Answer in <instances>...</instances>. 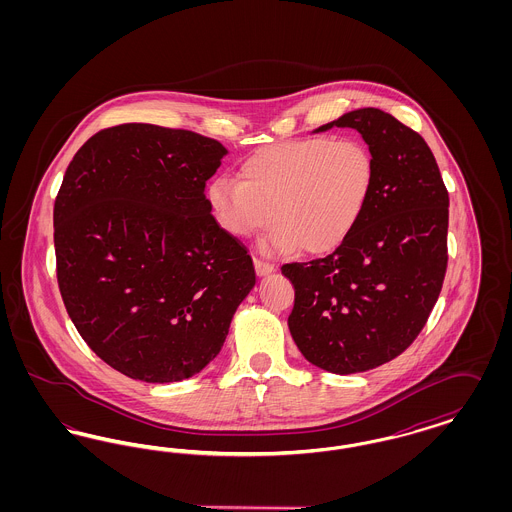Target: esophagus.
I'll return each instance as SVG.
<instances>
[{"mask_svg": "<svg viewBox=\"0 0 512 512\" xmlns=\"http://www.w3.org/2000/svg\"><path fill=\"white\" fill-rule=\"evenodd\" d=\"M253 263H255V270H257V274L259 276H265V274H270V272H274L276 267L272 265V263H268L265 259H261V257H255L253 259Z\"/></svg>", "mask_w": 512, "mask_h": 512, "instance_id": "obj_1", "label": "esophagus"}]
</instances>
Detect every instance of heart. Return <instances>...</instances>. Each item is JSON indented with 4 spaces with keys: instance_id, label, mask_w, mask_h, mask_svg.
Returning <instances> with one entry per match:
<instances>
[{
    "instance_id": "heart-1",
    "label": "heart",
    "mask_w": 512,
    "mask_h": 512,
    "mask_svg": "<svg viewBox=\"0 0 512 512\" xmlns=\"http://www.w3.org/2000/svg\"><path fill=\"white\" fill-rule=\"evenodd\" d=\"M376 163L357 138H305L261 147L240 163V180L217 176L209 201L220 226L238 238L276 226L268 247L297 245L328 253L345 242L365 213Z\"/></svg>"
}]
</instances>
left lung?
Returning a JSON list of instances; mask_svg holds the SVG:
<instances>
[{"mask_svg":"<svg viewBox=\"0 0 512 512\" xmlns=\"http://www.w3.org/2000/svg\"><path fill=\"white\" fill-rule=\"evenodd\" d=\"M332 126L361 132L374 190L334 253L282 274L295 290L288 326L303 357L353 374L401 355L430 317L447 270L449 194L424 138L390 113L357 109L318 132Z\"/></svg>","mask_w":512,"mask_h":512,"instance_id":"left-lung-1","label":"left lung"}]
</instances>
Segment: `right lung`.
<instances>
[{
    "label": "right lung",
    "instance_id": "obj_1",
    "mask_svg": "<svg viewBox=\"0 0 512 512\" xmlns=\"http://www.w3.org/2000/svg\"><path fill=\"white\" fill-rule=\"evenodd\" d=\"M228 149L182 128L94 134L53 205L57 284L101 361L149 384L209 365L255 286L253 259L205 195Z\"/></svg>",
    "mask_w": 512,
    "mask_h": 512
}]
</instances>
